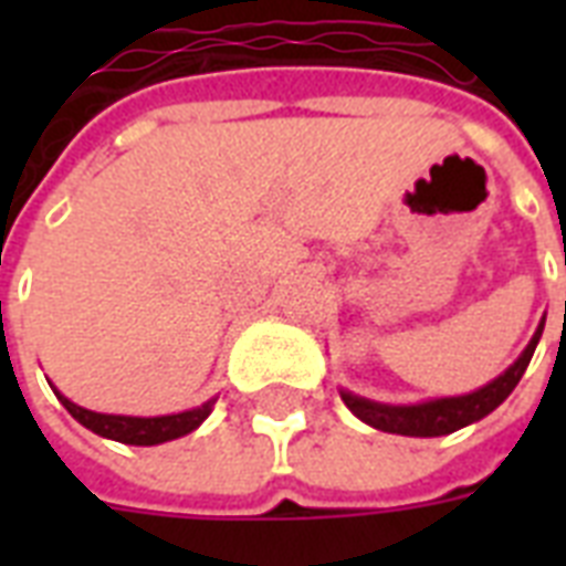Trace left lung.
Segmentation results:
<instances>
[{
  "mask_svg": "<svg viewBox=\"0 0 566 566\" xmlns=\"http://www.w3.org/2000/svg\"><path fill=\"white\" fill-rule=\"evenodd\" d=\"M544 323L532 335L528 346L523 349L517 361L511 364L509 370L496 376L491 385L479 387L473 394L464 396H443V399H429V402L417 405H385L373 402V399H364V396H355L349 390H340V399L346 402V408L364 420L367 426L378 431H390V434H405V438H440V434H452V431L464 429L470 422L482 420L493 408H500L505 399L511 396V390L517 387V381L526 373L532 355H535V346L544 335Z\"/></svg>",
  "mask_w": 566,
  "mask_h": 566,
  "instance_id": "left-lung-1",
  "label": "left lung"
}]
</instances>
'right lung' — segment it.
I'll return each mask as SVG.
<instances>
[{
  "instance_id": "1",
  "label": "right lung",
  "mask_w": 566,
  "mask_h": 566,
  "mask_svg": "<svg viewBox=\"0 0 566 566\" xmlns=\"http://www.w3.org/2000/svg\"><path fill=\"white\" fill-rule=\"evenodd\" d=\"M52 390H55V387H52ZM55 396L61 399V405H64L66 411L82 422L84 429L96 431L99 438L128 443V447H155V443H167V440H176L181 438V434H190V431L202 426V420L211 413L213 402H217V399H208V402L199 405V408H190V411L181 413H167V417H123V413L87 411L82 405L70 402V399L57 394V390Z\"/></svg>"
}]
</instances>
